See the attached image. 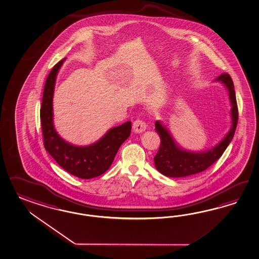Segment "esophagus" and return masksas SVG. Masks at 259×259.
<instances>
[{
    "label": "esophagus",
    "instance_id": "obj_1",
    "mask_svg": "<svg viewBox=\"0 0 259 259\" xmlns=\"http://www.w3.org/2000/svg\"><path fill=\"white\" fill-rule=\"evenodd\" d=\"M147 124L142 119H137L133 122V130L135 133H141L145 131Z\"/></svg>",
    "mask_w": 259,
    "mask_h": 259
}]
</instances>
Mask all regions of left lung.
Masks as SVG:
<instances>
[{
  "label": "left lung",
  "instance_id": "1",
  "mask_svg": "<svg viewBox=\"0 0 259 259\" xmlns=\"http://www.w3.org/2000/svg\"><path fill=\"white\" fill-rule=\"evenodd\" d=\"M227 86L229 91V98L232 108V127L227 137L213 149L206 152H190L178 148L171 138L170 134L159 121H155V130L161 139L160 147L154 156V164L158 171L163 175L171 178L191 176L206 170L221 157L227 146L233 139L238 124L239 110L234 90L233 80L227 73H223L217 77Z\"/></svg>",
  "mask_w": 259,
  "mask_h": 259
}]
</instances>
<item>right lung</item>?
Listing matches in <instances>:
<instances>
[{"instance_id":"1","label":"right lung","mask_w":259,"mask_h":259,"mask_svg":"<svg viewBox=\"0 0 259 259\" xmlns=\"http://www.w3.org/2000/svg\"><path fill=\"white\" fill-rule=\"evenodd\" d=\"M63 60L51 69L45 83L40 120L45 149L64 170L80 179L100 176L110 167L120 145L131 135V121L114 127L93 145L76 147L59 137L52 122V96L55 78Z\"/></svg>"}]
</instances>
